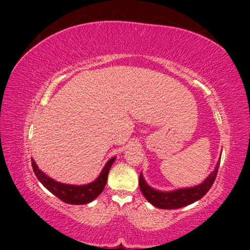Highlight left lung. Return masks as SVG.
I'll list each match as a JSON object with an SVG mask.
<instances>
[{"mask_svg":"<svg viewBox=\"0 0 250 250\" xmlns=\"http://www.w3.org/2000/svg\"><path fill=\"white\" fill-rule=\"evenodd\" d=\"M220 164V158L218 162H217L214 171L211 172L208 176H207L202 184L196 185L194 187L189 188H179L176 190L171 191H161L157 190L155 188L150 187L149 185L146 183V180L141 173L140 175V188L143 195L145 199L150 202V203L161 209H174V208H180V207H185L194 203V202L199 201L200 199L208 192L211 186H213L215 178L218 173Z\"/></svg>","mask_w":250,"mask_h":250,"instance_id":"1","label":"left lung"}]
</instances>
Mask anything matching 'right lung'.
<instances>
[{"label":"right lung","instance_id":"right-lung-1","mask_svg":"<svg viewBox=\"0 0 250 250\" xmlns=\"http://www.w3.org/2000/svg\"><path fill=\"white\" fill-rule=\"evenodd\" d=\"M116 160V157L110 158L106 162L105 167H103L102 172L100 173L98 178L93 180L92 183L87 185H70V184H62L52 179L51 177L41 171L35 163L34 159L32 158V167H33L34 174L36 175L37 179L40 180L41 184L44 187L49 190L52 194H55L57 198L67 204L74 205H83L88 204L90 202L97 199L98 196L102 193L105 188L106 182H107L108 172Z\"/></svg>","mask_w":250,"mask_h":250}]
</instances>
